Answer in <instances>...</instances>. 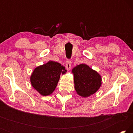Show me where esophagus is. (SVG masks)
<instances>
[{"label":"esophagus","instance_id":"34e87169","mask_svg":"<svg viewBox=\"0 0 133 133\" xmlns=\"http://www.w3.org/2000/svg\"><path fill=\"white\" fill-rule=\"evenodd\" d=\"M71 65V63L70 60L67 59L66 62V69L68 70H69L70 69Z\"/></svg>","mask_w":133,"mask_h":133}]
</instances>
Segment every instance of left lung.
I'll list each match as a JSON object with an SVG mask.
<instances>
[{
    "instance_id": "1",
    "label": "left lung",
    "mask_w": 133,
    "mask_h": 133,
    "mask_svg": "<svg viewBox=\"0 0 133 133\" xmlns=\"http://www.w3.org/2000/svg\"><path fill=\"white\" fill-rule=\"evenodd\" d=\"M72 73L76 91L83 97L95 93L102 85L101 76L87 64L77 65L72 70Z\"/></svg>"
}]
</instances>
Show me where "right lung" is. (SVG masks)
I'll return each instance as SVG.
<instances>
[{
    "instance_id": "right-lung-1",
    "label": "right lung",
    "mask_w": 133,
    "mask_h": 133,
    "mask_svg": "<svg viewBox=\"0 0 133 133\" xmlns=\"http://www.w3.org/2000/svg\"><path fill=\"white\" fill-rule=\"evenodd\" d=\"M66 71L61 64L49 61L35 69L30 77L31 85L41 95H50L57 86L61 73L64 75Z\"/></svg>"
}]
</instances>
